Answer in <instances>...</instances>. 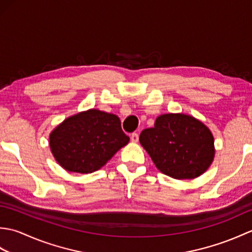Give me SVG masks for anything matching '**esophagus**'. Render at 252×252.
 Instances as JSON below:
<instances>
[{"label":"esophagus","instance_id":"esophagus-1","mask_svg":"<svg viewBox=\"0 0 252 252\" xmlns=\"http://www.w3.org/2000/svg\"><path fill=\"white\" fill-rule=\"evenodd\" d=\"M131 141L133 143H137L138 142V134H137V133H132V134H131Z\"/></svg>","mask_w":252,"mask_h":252}]
</instances>
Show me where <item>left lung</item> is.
<instances>
[{
    "mask_svg": "<svg viewBox=\"0 0 252 252\" xmlns=\"http://www.w3.org/2000/svg\"><path fill=\"white\" fill-rule=\"evenodd\" d=\"M141 145L157 169L176 180H191L206 172L215 158V138L196 118L164 114L154 127L143 130Z\"/></svg>",
    "mask_w": 252,
    "mask_h": 252,
    "instance_id": "8db88e82",
    "label": "left lung"
}]
</instances>
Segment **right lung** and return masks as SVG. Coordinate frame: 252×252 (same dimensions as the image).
Segmentation results:
<instances>
[{
	"label": "right lung",
	"instance_id": "add662e5",
	"mask_svg": "<svg viewBox=\"0 0 252 252\" xmlns=\"http://www.w3.org/2000/svg\"><path fill=\"white\" fill-rule=\"evenodd\" d=\"M129 141L119 117L97 109L67 118L50 134L56 161L69 172L77 173L97 171Z\"/></svg>",
	"mask_w": 252,
	"mask_h": 252
}]
</instances>
